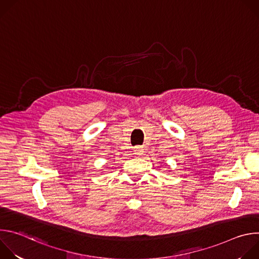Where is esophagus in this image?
<instances>
[{"mask_svg": "<svg viewBox=\"0 0 259 259\" xmlns=\"http://www.w3.org/2000/svg\"><path fill=\"white\" fill-rule=\"evenodd\" d=\"M133 152H134V155L135 156H137V157H140L142 154H143V152H144V149L142 146H140V145H137V146H135L134 149H133Z\"/></svg>", "mask_w": 259, "mask_h": 259, "instance_id": "esophagus-1", "label": "esophagus"}]
</instances>
